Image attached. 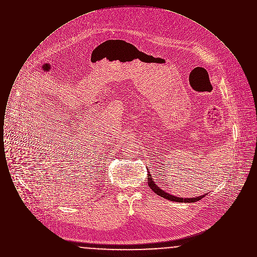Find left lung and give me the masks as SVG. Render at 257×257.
I'll list each match as a JSON object with an SVG mask.
<instances>
[{
	"mask_svg": "<svg viewBox=\"0 0 257 257\" xmlns=\"http://www.w3.org/2000/svg\"><path fill=\"white\" fill-rule=\"evenodd\" d=\"M147 183H148L149 188H150L156 195L162 196V197H164V198H167V199H169V200H171V201H176V202H196V201L200 200L201 198H203L204 196H206V195H204V196H196V197H194V198H183V197H177V196H171L170 194L166 193L165 191L161 190L159 187H158L156 184L154 183V181H153V179H152V177H151V174H150L149 172H148V177H147Z\"/></svg>",
	"mask_w": 257,
	"mask_h": 257,
	"instance_id": "left-lung-1",
	"label": "left lung"
}]
</instances>
